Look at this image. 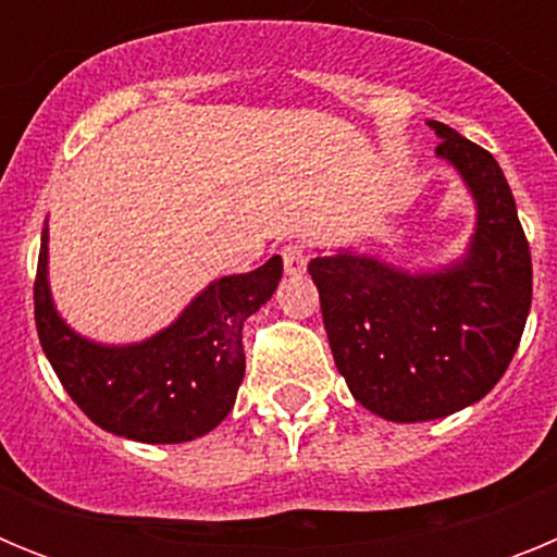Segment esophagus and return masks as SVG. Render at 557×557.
I'll return each instance as SVG.
<instances>
[{"label": "esophagus", "mask_w": 557, "mask_h": 557, "mask_svg": "<svg viewBox=\"0 0 557 557\" xmlns=\"http://www.w3.org/2000/svg\"><path fill=\"white\" fill-rule=\"evenodd\" d=\"M282 259H284V270H287L289 275H301L309 264V253L304 245H284Z\"/></svg>", "instance_id": "1"}]
</instances>
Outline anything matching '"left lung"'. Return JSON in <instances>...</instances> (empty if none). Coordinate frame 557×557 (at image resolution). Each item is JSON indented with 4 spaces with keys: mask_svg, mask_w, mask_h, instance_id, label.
<instances>
[{
    "mask_svg": "<svg viewBox=\"0 0 557 557\" xmlns=\"http://www.w3.org/2000/svg\"><path fill=\"white\" fill-rule=\"evenodd\" d=\"M437 156L476 203L462 259L407 273L376 256L337 250L309 262L334 366L366 410L435 421L488 396L519 348L533 301V262L505 172L444 122Z\"/></svg>",
    "mask_w": 557,
    "mask_h": 557,
    "instance_id": "1",
    "label": "left lung"
}]
</instances>
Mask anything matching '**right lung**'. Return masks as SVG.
Segmentation results:
<instances>
[{
	"label": "right lung",
	"instance_id": "add662e5",
	"mask_svg": "<svg viewBox=\"0 0 557 557\" xmlns=\"http://www.w3.org/2000/svg\"><path fill=\"white\" fill-rule=\"evenodd\" d=\"M47 225L33 298L36 329L63 391L97 426L141 444H184L223 421L245 376L243 323L278 287L282 256L239 275H223L164 332L102 346L58 314L47 282Z\"/></svg>",
	"mask_w": 557,
	"mask_h": 557
}]
</instances>
